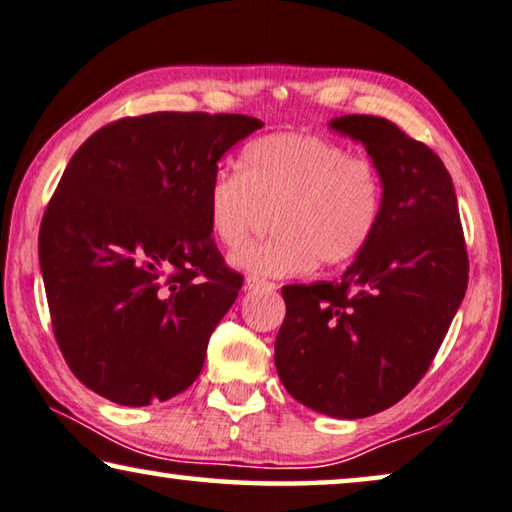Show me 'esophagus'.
<instances>
[{"instance_id": "esophagus-1", "label": "esophagus", "mask_w": 512, "mask_h": 512, "mask_svg": "<svg viewBox=\"0 0 512 512\" xmlns=\"http://www.w3.org/2000/svg\"><path fill=\"white\" fill-rule=\"evenodd\" d=\"M244 288L247 291H274V284H270V281H263V279H256V277H247V281H244Z\"/></svg>"}]
</instances>
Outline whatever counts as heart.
<instances>
[{"instance_id":"b5f03b06","label":"heart","mask_w":512,"mask_h":512,"mask_svg":"<svg viewBox=\"0 0 512 512\" xmlns=\"http://www.w3.org/2000/svg\"><path fill=\"white\" fill-rule=\"evenodd\" d=\"M270 210L274 238L233 254L235 270L284 279L346 263L381 224L383 177L372 159L316 133H270L244 147L238 173L212 177L205 212L214 240L238 249Z\"/></svg>"}]
</instances>
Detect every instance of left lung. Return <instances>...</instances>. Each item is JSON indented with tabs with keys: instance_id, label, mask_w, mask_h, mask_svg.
<instances>
[{
	"instance_id": "8db88e82",
	"label": "left lung",
	"mask_w": 512,
	"mask_h": 512,
	"mask_svg": "<svg viewBox=\"0 0 512 512\" xmlns=\"http://www.w3.org/2000/svg\"><path fill=\"white\" fill-rule=\"evenodd\" d=\"M328 127L379 168L381 224L339 279L281 288L274 365L300 404L355 420L416 388L462 305L469 258L453 180L427 145L374 115Z\"/></svg>"
}]
</instances>
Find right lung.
Returning <instances> with one entry per match:
<instances>
[{
  "instance_id": "1",
  "label": "right lung",
  "mask_w": 512,
  "mask_h": 512,
  "mask_svg": "<svg viewBox=\"0 0 512 512\" xmlns=\"http://www.w3.org/2000/svg\"><path fill=\"white\" fill-rule=\"evenodd\" d=\"M249 115L124 117L78 147L43 214L39 263L66 365L122 406L166 402L201 374L242 277L212 240L205 194Z\"/></svg>"
}]
</instances>
